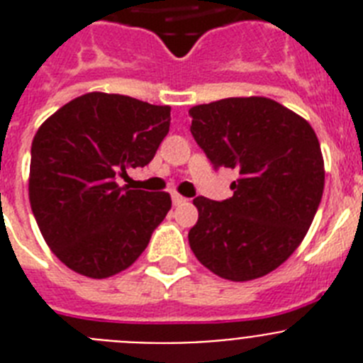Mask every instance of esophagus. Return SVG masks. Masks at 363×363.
Wrapping results in <instances>:
<instances>
[{
    "mask_svg": "<svg viewBox=\"0 0 363 363\" xmlns=\"http://www.w3.org/2000/svg\"><path fill=\"white\" fill-rule=\"evenodd\" d=\"M171 198H172V203L174 205H179V203H184V201H187V198H184L182 194H178V192H172Z\"/></svg>",
    "mask_w": 363,
    "mask_h": 363,
    "instance_id": "34e87169",
    "label": "esophagus"
}]
</instances>
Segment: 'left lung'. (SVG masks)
Segmentation results:
<instances>
[{
  "mask_svg": "<svg viewBox=\"0 0 363 363\" xmlns=\"http://www.w3.org/2000/svg\"><path fill=\"white\" fill-rule=\"evenodd\" d=\"M191 134L214 169H236L233 196L194 198L189 245L220 278L265 277L309 230L323 194L318 138L303 118L269 98H227L189 111Z\"/></svg>",
  "mask_w": 363,
  "mask_h": 363,
  "instance_id": "8db88e82",
  "label": "left lung"
}]
</instances>
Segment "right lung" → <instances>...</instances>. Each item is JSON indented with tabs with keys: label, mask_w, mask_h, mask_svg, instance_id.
Wrapping results in <instances>:
<instances>
[{
	"label": "right lung",
	"mask_w": 363,
	"mask_h": 363,
	"mask_svg": "<svg viewBox=\"0 0 363 363\" xmlns=\"http://www.w3.org/2000/svg\"><path fill=\"white\" fill-rule=\"evenodd\" d=\"M169 125L167 105L91 92L38 129L28 198L45 242L67 267L108 278L145 251L171 196L120 187L118 179L150 163Z\"/></svg>",
	"instance_id": "right-lung-1"
}]
</instances>
